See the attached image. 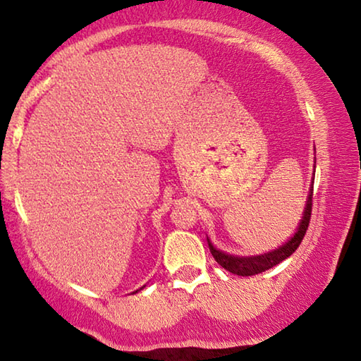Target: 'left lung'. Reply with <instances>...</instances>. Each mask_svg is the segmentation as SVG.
<instances>
[{
  "label": "left lung",
  "mask_w": 361,
  "mask_h": 361,
  "mask_svg": "<svg viewBox=\"0 0 361 361\" xmlns=\"http://www.w3.org/2000/svg\"><path fill=\"white\" fill-rule=\"evenodd\" d=\"M312 196H313V190H310V192H308L304 216H302L299 228H297L294 236L290 238L286 244L279 245L278 249L271 250V252L250 255V257L231 255V254L223 252L220 249H216L207 238L209 249L212 255H214V259L216 260V263H220L225 270L238 274V276H252V274H259L265 270H270V268H273L274 265H278V263H281L283 260L288 259V257H290L295 252L307 233L308 223H310V215H312Z\"/></svg>",
  "instance_id": "8db88e82"
}]
</instances>
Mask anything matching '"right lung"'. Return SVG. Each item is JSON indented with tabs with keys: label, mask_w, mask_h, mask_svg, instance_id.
<instances>
[{
	"label": "right lung",
	"mask_w": 361,
	"mask_h": 361,
	"mask_svg": "<svg viewBox=\"0 0 361 361\" xmlns=\"http://www.w3.org/2000/svg\"><path fill=\"white\" fill-rule=\"evenodd\" d=\"M142 288H145V286H142ZM142 288H141V289H142ZM135 293H138V290H135ZM135 293H133V294H135Z\"/></svg>",
	"instance_id": "right-lung-1"
}]
</instances>
